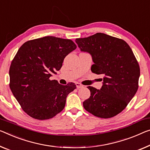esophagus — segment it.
<instances>
[{
    "label": "esophagus",
    "instance_id": "obj_1",
    "mask_svg": "<svg viewBox=\"0 0 150 150\" xmlns=\"http://www.w3.org/2000/svg\"><path fill=\"white\" fill-rule=\"evenodd\" d=\"M76 87H77L78 89V88H83V87H84V86H83L82 84H80V83H79V82H76Z\"/></svg>",
    "mask_w": 150,
    "mask_h": 150
}]
</instances>
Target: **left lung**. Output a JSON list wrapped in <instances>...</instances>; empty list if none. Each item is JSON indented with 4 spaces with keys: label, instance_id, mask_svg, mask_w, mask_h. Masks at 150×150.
Instances as JSON below:
<instances>
[{
    "label": "left lung",
    "instance_id": "left-lung-1",
    "mask_svg": "<svg viewBox=\"0 0 150 150\" xmlns=\"http://www.w3.org/2000/svg\"><path fill=\"white\" fill-rule=\"evenodd\" d=\"M76 43L82 52L92 56V72L103 76L100 90L88 86L91 96L83 102V107L103 119L120 113L139 86V66L129 45L121 39L102 33L78 38Z\"/></svg>",
    "mask_w": 150,
    "mask_h": 150
}]
</instances>
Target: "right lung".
Segmentation results:
<instances>
[{
  "label": "right lung",
  "instance_id": "obj_1",
  "mask_svg": "<svg viewBox=\"0 0 150 150\" xmlns=\"http://www.w3.org/2000/svg\"><path fill=\"white\" fill-rule=\"evenodd\" d=\"M76 48L72 40L46 36L27 41L18 50L9 69V86L32 118L49 119L64 109L76 84L63 86L50 78L60 70L65 57Z\"/></svg>",
  "mask_w": 150,
  "mask_h": 150
}]
</instances>
